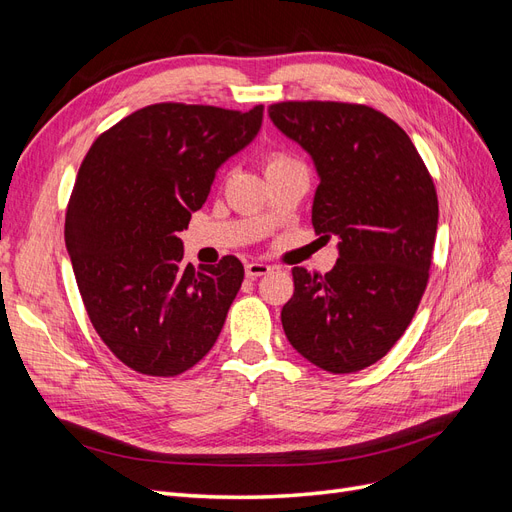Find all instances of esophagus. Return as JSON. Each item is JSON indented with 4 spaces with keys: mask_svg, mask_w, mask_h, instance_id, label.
Returning <instances> with one entry per match:
<instances>
[{
    "mask_svg": "<svg viewBox=\"0 0 512 512\" xmlns=\"http://www.w3.org/2000/svg\"><path fill=\"white\" fill-rule=\"evenodd\" d=\"M267 273H271V267L265 265V262L252 260V262H247V265H245V275L252 277V280H256V277L267 275Z\"/></svg>",
    "mask_w": 512,
    "mask_h": 512,
    "instance_id": "esophagus-1",
    "label": "esophagus"
}]
</instances>
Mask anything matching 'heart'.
<instances>
[{
	"label": "heart",
	"mask_w": 512,
	"mask_h": 512,
	"mask_svg": "<svg viewBox=\"0 0 512 512\" xmlns=\"http://www.w3.org/2000/svg\"><path fill=\"white\" fill-rule=\"evenodd\" d=\"M286 164H292V160L286 156V153H280V151L269 153L267 160H265V173H267V170H273L277 166H286Z\"/></svg>",
	"instance_id": "obj_1"
}]
</instances>
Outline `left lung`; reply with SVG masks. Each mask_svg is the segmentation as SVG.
<instances>
[{
	"instance_id": "8db88e82",
	"label": "left lung",
	"mask_w": 512,
	"mask_h": 512,
	"mask_svg": "<svg viewBox=\"0 0 512 512\" xmlns=\"http://www.w3.org/2000/svg\"><path fill=\"white\" fill-rule=\"evenodd\" d=\"M269 117L312 156L320 177L312 224L339 239L333 271L292 269L284 333L324 371H361L395 346L421 303L438 230L436 185L410 136L376 108L277 102Z\"/></svg>"
}]
</instances>
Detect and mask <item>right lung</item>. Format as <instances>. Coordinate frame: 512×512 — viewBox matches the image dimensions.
Wrapping results in <instances>:
<instances>
[{
  "mask_svg": "<svg viewBox=\"0 0 512 512\" xmlns=\"http://www.w3.org/2000/svg\"><path fill=\"white\" fill-rule=\"evenodd\" d=\"M262 104L228 111L160 102L102 132L76 175L66 247L87 316L117 359L170 378L213 348L243 265H185L179 232L230 156L252 143Z\"/></svg>",
  "mask_w": 512,
  "mask_h": 512,
  "instance_id": "right-lung-1",
  "label": "right lung"
}]
</instances>
